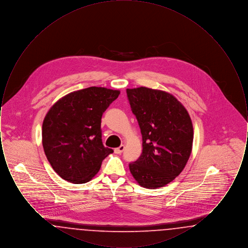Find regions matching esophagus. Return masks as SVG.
<instances>
[{
    "instance_id": "esophagus-1",
    "label": "esophagus",
    "mask_w": 248,
    "mask_h": 248,
    "mask_svg": "<svg viewBox=\"0 0 248 248\" xmlns=\"http://www.w3.org/2000/svg\"><path fill=\"white\" fill-rule=\"evenodd\" d=\"M124 151V145H121L118 148L114 149V153L116 154H121Z\"/></svg>"
}]
</instances>
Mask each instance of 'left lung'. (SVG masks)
Wrapping results in <instances>:
<instances>
[{"label":"left lung","instance_id":"8db88e82","mask_svg":"<svg viewBox=\"0 0 248 248\" xmlns=\"http://www.w3.org/2000/svg\"><path fill=\"white\" fill-rule=\"evenodd\" d=\"M132 112L142 135V154L130 163L131 174L148 189L164 187L189 160L193 127L189 113L169 93L147 87L126 89Z\"/></svg>","mask_w":248,"mask_h":248}]
</instances>
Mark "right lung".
<instances>
[{"label":"right lung","mask_w":248,"mask_h":248,"mask_svg":"<svg viewBox=\"0 0 248 248\" xmlns=\"http://www.w3.org/2000/svg\"><path fill=\"white\" fill-rule=\"evenodd\" d=\"M119 94V90L92 86L66 94L48 110L43 147L59 177L74 184L86 183L113 153L104 147L100 126L103 112Z\"/></svg>","instance_id":"right-lung-1"}]
</instances>
